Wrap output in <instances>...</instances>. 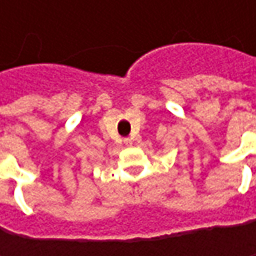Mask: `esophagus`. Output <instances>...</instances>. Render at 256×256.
<instances>
[{
  "instance_id": "1",
  "label": "esophagus",
  "mask_w": 256,
  "mask_h": 256,
  "mask_svg": "<svg viewBox=\"0 0 256 256\" xmlns=\"http://www.w3.org/2000/svg\"><path fill=\"white\" fill-rule=\"evenodd\" d=\"M124 144H126V145H132V139L126 138V139H124Z\"/></svg>"
}]
</instances>
